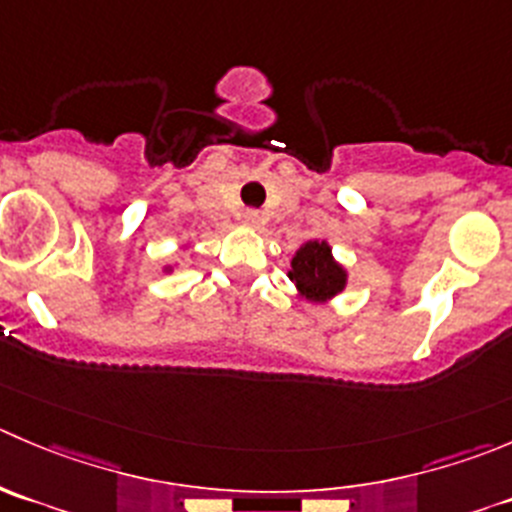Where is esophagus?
Listing matches in <instances>:
<instances>
[{"label": "esophagus", "instance_id": "1", "mask_svg": "<svg viewBox=\"0 0 512 512\" xmlns=\"http://www.w3.org/2000/svg\"><path fill=\"white\" fill-rule=\"evenodd\" d=\"M240 222L245 227H252V230H257V227L262 225V215H260V212H255V210H245V212H242Z\"/></svg>", "mask_w": 512, "mask_h": 512}]
</instances>
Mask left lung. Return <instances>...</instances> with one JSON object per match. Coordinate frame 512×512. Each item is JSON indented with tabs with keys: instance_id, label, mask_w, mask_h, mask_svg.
Instances as JSON below:
<instances>
[{
	"instance_id": "8db88e82",
	"label": "left lung",
	"mask_w": 512,
	"mask_h": 512,
	"mask_svg": "<svg viewBox=\"0 0 512 512\" xmlns=\"http://www.w3.org/2000/svg\"><path fill=\"white\" fill-rule=\"evenodd\" d=\"M287 277L295 285L297 297L312 305H325L347 287L345 265L335 260L327 240H307L297 247L290 260Z\"/></svg>"
}]
</instances>
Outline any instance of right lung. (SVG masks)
<instances>
[{"label":"right lung","instance_id":"obj_1","mask_svg":"<svg viewBox=\"0 0 512 512\" xmlns=\"http://www.w3.org/2000/svg\"><path fill=\"white\" fill-rule=\"evenodd\" d=\"M175 267H177V262H172V265L162 267V272H167V275H170V272H175Z\"/></svg>","mask_w":512,"mask_h":512}]
</instances>
